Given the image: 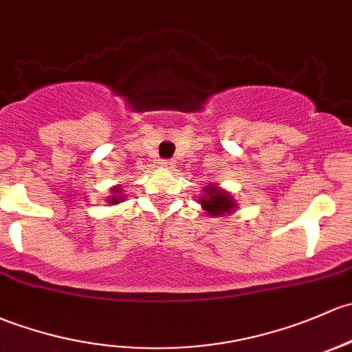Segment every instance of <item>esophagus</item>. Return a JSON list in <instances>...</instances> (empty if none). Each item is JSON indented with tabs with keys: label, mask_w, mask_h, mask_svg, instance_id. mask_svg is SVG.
<instances>
[{
	"label": "esophagus",
	"mask_w": 352,
	"mask_h": 352,
	"mask_svg": "<svg viewBox=\"0 0 352 352\" xmlns=\"http://www.w3.org/2000/svg\"><path fill=\"white\" fill-rule=\"evenodd\" d=\"M160 165L164 166V168H172L173 166V162L172 160H162Z\"/></svg>",
	"instance_id": "esophagus-1"
}]
</instances>
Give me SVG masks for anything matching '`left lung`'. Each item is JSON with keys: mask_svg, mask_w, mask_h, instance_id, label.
I'll list each match as a JSON object with an SVG mask.
<instances>
[{"mask_svg": "<svg viewBox=\"0 0 352 352\" xmlns=\"http://www.w3.org/2000/svg\"><path fill=\"white\" fill-rule=\"evenodd\" d=\"M199 204L202 206V210H206L207 216L210 217H224L228 214L236 212L238 202L231 192L224 190L223 187L210 184L204 187L202 195L199 197Z\"/></svg>", "mask_w": 352, "mask_h": 352, "instance_id": "1", "label": "left lung"}]
</instances>
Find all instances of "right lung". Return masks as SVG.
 <instances>
[{"instance_id": "1", "label": "right lung", "mask_w": 352, "mask_h": 352, "mask_svg": "<svg viewBox=\"0 0 352 352\" xmlns=\"http://www.w3.org/2000/svg\"><path fill=\"white\" fill-rule=\"evenodd\" d=\"M124 201V195H123V188L121 186H114L111 188V195L108 197V204H120V202Z\"/></svg>"}]
</instances>
